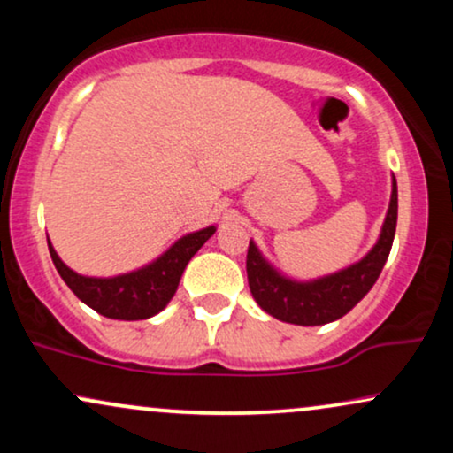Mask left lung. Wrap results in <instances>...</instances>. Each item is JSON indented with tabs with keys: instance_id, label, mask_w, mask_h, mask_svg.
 I'll list each match as a JSON object with an SVG mask.
<instances>
[{
	"instance_id": "8db88e82",
	"label": "left lung",
	"mask_w": 453,
	"mask_h": 453,
	"mask_svg": "<svg viewBox=\"0 0 453 453\" xmlns=\"http://www.w3.org/2000/svg\"><path fill=\"white\" fill-rule=\"evenodd\" d=\"M398 219V189L394 179L392 200L381 236L372 251L362 262L351 268L341 270L332 277L313 280V283H296L283 279L279 273L264 262L256 244L249 242L247 251V279L256 303L268 315L296 326H324L347 315L360 300L371 292L381 274L383 264L392 249Z\"/></svg>"
}]
</instances>
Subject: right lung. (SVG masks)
Listing matches in <instances>:
<instances>
[{"mask_svg":"<svg viewBox=\"0 0 453 453\" xmlns=\"http://www.w3.org/2000/svg\"><path fill=\"white\" fill-rule=\"evenodd\" d=\"M212 234H215V227L187 234L150 266L114 279L81 277L61 262L50 242L49 251L57 273L65 280L67 288L76 294V298H81L82 303L104 317L136 321L157 315L170 303L179 288L180 277H183L185 266Z\"/></svg>","mask_w":453,"mask_h":453,"instance_id":"right-lung-1","label":"right lung"}]
</instances>
